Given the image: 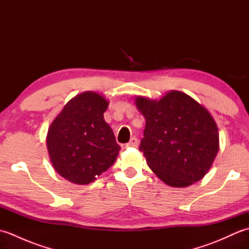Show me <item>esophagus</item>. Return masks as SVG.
Listing matches in <instances>:
<instances>
[{
    "mask_svg": "<svg viewBox=\"0 0 249 249\" xmlns=\"http://www.w3.org/2000/svg\"><path fill=\"white\" fill-rule=\"evenodd\" d=\"M138 144H139V140L137 139L136 137H133V138L129 140L128 143L126 144V147H137L138 146Z\"/></svg>",
    "mask_w": 249,
    "mask_h": 249,
    "instance_id": "obj_1",
    "label": "esophagus"
}]
</instances>
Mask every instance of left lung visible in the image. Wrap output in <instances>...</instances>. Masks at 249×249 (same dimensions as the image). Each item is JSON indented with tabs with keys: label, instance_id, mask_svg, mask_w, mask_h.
I'll return each instance as SVG.
<instances>
[{
	"label": "left lung",
	"instance_id": "1",
	"mask_svg": "<svg viewBox=\"0 0 249 249\" xmlns=\"http://www.w3.org/2000/svg\"><path fill=\"white\" fill-rule=\"evenodd\" d=\"M136 105L145 118L139 150L151 170L172 187L200 181L219 149L217 125L209 111L178 91L158 102L137 97Z\"/></svg>",
	"mask_w": 249,
	"mask_h": 249
}]
</instances>
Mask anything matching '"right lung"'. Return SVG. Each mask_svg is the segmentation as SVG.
I'll list each match as a JSON object with an SVG mask.
<instances>
[{
  "label": "right lung",
  "mask_w": 249,
  "mask_h": 249,
  "mask_svg": "<svg viewBox=\"0 0 249 249\" xmlns=\"http://www.w3.org/2000/svg\"><path fill=\"white\" fill-rule=\"evenodd\" d=\"M107 108L102 95L79 94L50 125L47 135L50 160L67 181L89 184L114 163L121 147L104 120Z\"/></svg>",
  "instance_id": "add662e5"
}]
</instances>
